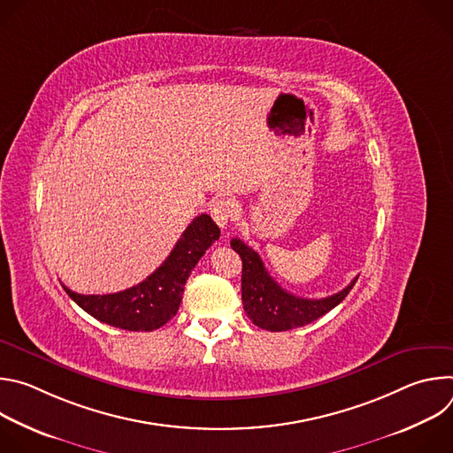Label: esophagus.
<instances>
[{"label":"esophagus","instance_id":"34e87169","mask_svg":"<svg viewBox=\"0 0 453 453\" xmlns=\"http://www.w3.org/2000/svg\"><path fill=\"white\" fill-rule=\"evenodd\" d=\"M236 215V204L233 199H219L211 204V217L220 226L226 227Z\"/></svg>","mask_w":453,"mask_h":453}]
</instances>
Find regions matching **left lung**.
<instances>
[{"label": "left lung", "mask_w": 453, "mask_h": 453, "mask_svg": "<svg viewBox=\"0 0 453 453\" xmlns=\"http://www.w3.org/2000/svg\"><path fill=\"white\" fill-rule=\"evenodd\" d=\"M231 247L242 257V303L252 325L269 332H287L317 320L335 308L353 288L355 278L344 290L322 297L304 299L283 290L267 273L260 254L240 238L231 240Z\"/></svg>", "instance_id": "8db88e82"}]
</instances>
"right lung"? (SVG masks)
<instances>
[{"label": "right lung", "mask_w": 453, "mask_h": 453, "mask_svg": "<svg viewBox=\"0 0 453 453\" xmlns=\"http://www.w3.org/2000/svg\"><path fill=\"white\" fill-rule=\"evenodd\" d=\"M220 236L210 215H199L186 227L170 256L147 280L116 294L84 296L64 287L68 296L89 315L109 326L128 332H152L177 313L186 280L206 249Z\"/></svg>", "instance_id": "right-lung-1"}]
</instances>
